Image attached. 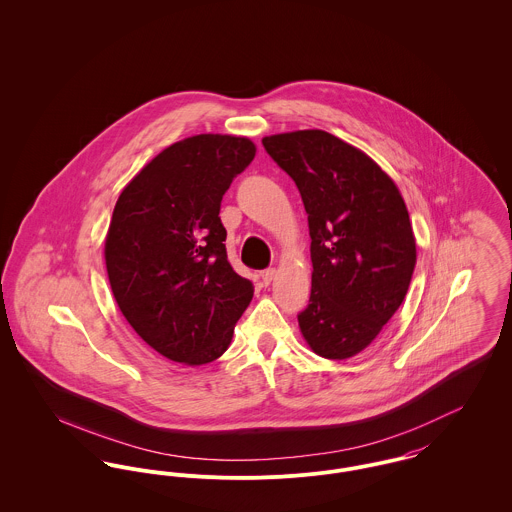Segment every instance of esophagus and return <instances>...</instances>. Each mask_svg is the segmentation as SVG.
<instances>
[{
    "instance_id": "34e87169",
    "label": "esophagus",
    "mask_w": 512,
    "mask_h": 512,
    "mask_svg": "<svg viewBox=\"0 0 512 512\" xmlns=\"http://www.w3.org/2000/svg\"><path fill=\"white\" fill-rule=\"evenodd\" d=\"M275 268H270V270H264V272L260 273V279H262V283L264 285H270L273 281V277H275Z\"/></svg>"
}]
</instances>
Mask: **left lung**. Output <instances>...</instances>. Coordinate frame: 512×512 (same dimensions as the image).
Masks as SVG:
<instances>
[{
  "label": "left lung",
  "instance_id": "8db88e82",
  "mask_svg": "<svg viewBox=\"0 0 512 512\" xmlns=\"http://www.w3.org/2000/svg\"><path fill=\"white\" fill-rule=\"evenodd\" d=\"M297 184L310 231L312 289L297 314L310 349L347 359L400 308L415 268L408 207L392 178L357 147L322 130L264 137Z\"/></svg>",
  "mask_w": 512,
  "mask_h": 512
}]
</instances>
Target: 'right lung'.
I'll list each match as a JSON object with an SVG mask.
<instances>
[{"mask_svg":"<svg viewBox=\"0 0 512 512\" xmlns=\"http://www.w3.org/2000/svg\"><path fill=\"white\" fill-rule=\"evenodd\" d=\"M256 155L248 137L202 134L161 151L122 190L104 260L130 326L167 359L221 357L254 287L227 260L221 200Z\"/></svg>","mask_w":512,"mask_h":512,"instance_id":"add662e5","label":"right lung"}]
</instances>
